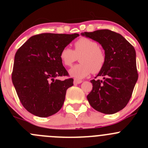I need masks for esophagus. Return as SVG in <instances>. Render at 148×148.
<instances>
[{"label":"esophagus","mask_w":148,"mask_h":148,"mask_svg":"<svg viewBox=\"0 0 148 148\" xmlns=\"http://www.w3.org/2000/svg\"><path fill=\"white\" fill-rule=\"evenodd\" d=\"M82 82V80L77 79H75L74 80V84H81Z\"/></svg>","instance_id":"34e87169"}]
</instances>
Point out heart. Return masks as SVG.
Segmentation results:
<instances>
[{"mask_svg": "<svg viewBox=\"0 0 148 148\" xmlns=\"http://www.w3.org/2000/svg\"><path fill=\"white\" fill-rule=\"evenodd\" d=\"M74 49L65 46L61 50L59 57L66 66H71L80 56L79 64L69 71L70 76L76 79H83L93 71L94 73L102 70L106 62V55L97 43L90 38L82 37L74 42Z\"/></svg>", "mask_w": 148, "mask_h": 148, "instance_id": "obj_1", "label": "heart"}]
</instances>
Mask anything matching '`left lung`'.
Masks as SVG:
<instances>
[{"label":"left lung","mask_w":148,"mask_h":148,"mask_svg":"<svg viewBox=\"0 0 148 148\" xmlns=\"http://www.w3.org/2000/svg\"><path fill=\"white\" fill-rule=\"evenodd\" d=\"M81 34L99 43L106 55L104 66L97 76L103 79L91 80L93 87L88 101L97 111L114 114L129 102L138 81L135 49L122 35L108 29Z\"/></svg>","instance_id":"obj_1"}]
</instances>
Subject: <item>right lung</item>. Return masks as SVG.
I'll use <instances>...</instances> for the list:
<instances>
[{"instance_id": "1", "label": "right lung", "mask_w": 148, "mask_h": 148, "mask_svg": "<svg viewBox=\"0 0 148 148\" xmlns=\"http://www.w3.org/2000/svg\"><path fill=\"white\" fill-rule=\"evenodd\" d=\"M78 34H38L31 36L16 51L12 82L24 108L31 114L47 117L60 110L67 89L73 86L59 57L61 50Z\"/></svg>"}]
</instances>
